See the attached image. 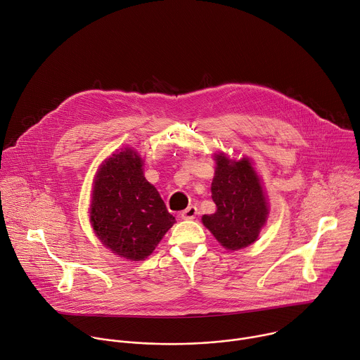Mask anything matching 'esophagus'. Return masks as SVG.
Returning <instances> with one entry per match:
<instances>
[{
    "label": "esophagus",
    "instance_id": "esophagus-1",
    "mask_svg": "<svg viewBox=\"0 0 360 360\" xmlns=\"http://www.w3.org/2000/svg\"><path fill=\"white\" fill-rule=\"evenodd\" d=\"M196 213H198V207L196 206H188L185 210L181 212V219L192 220V219H195Z\"/></svg>",
    "mask_w": 360,
    "mask_h": 360
}]
</instances>
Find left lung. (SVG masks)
<instances>
[{"mask_svg":"<svg viewBox=\"0 0 360 360\" xmlns=\"http://www.w3.org/2000/svg\"><path fill=\"white\" fill-rule=\"evenodd\" d=\"M212 199L216 210L203 214L202 221L227 250L250 246L266 223L269 207L259 176L249 160L230 161L216 155V172L212 182Z\"/></svg>","mask_w":360,"mask_h":360,"instance_id":"left-lung-1","label":"left lung"}]
</instances>
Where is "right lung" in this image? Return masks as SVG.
I'll return each mask as SVG.
<instances>
[{
  "label": "right lung",
  "mask_w": 360,
  "mask_h": 360,
  "mask_svg": "<svg viewBox=\"0 0 360 360\" xmlns=\"http://www.w3.org/2000/svg\"><path fill=\"white\" fill-rule=\"evenodd\" d=\"M141 167L133 150L112 154L96 176L90 207L91 226L101 243L133 262L150 256L175 223Z\"/></svg>",
  "instance_id": "right-lung-1"
}]
</instances>
